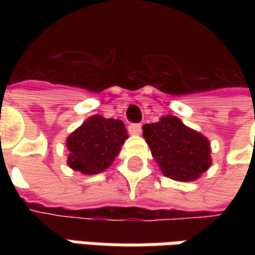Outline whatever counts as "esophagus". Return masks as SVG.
Here are the masks:
<instances>
[{
  "label": "esophagus",
  "mask_w": 255,
  "mask_h": 255,
  "mask_svg": "<svg viewBox=\"0 0 255 255\" xmlns=\"http://www.w3.org/2000/svg\"><path fill=\"white\" fill-rule=\"evenodd\" d=\"M128 130H129L130 134H140V132H142V125L140 123H130L128 126Z\"/></svg>",
  "instance_id": "obj_1"
}]
</instances>
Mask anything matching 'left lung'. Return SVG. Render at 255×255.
<instances>
[{
  "label": "left lung",
  "mask_w": 255,
  "mask_h": 255,
  "mask_svg": "<svg viewBox=\"0 0 255 255\" xmlns=\"http://www.w3.org/2000/svg\"><path fill=\"white\" fill-rule=\"evenodd\" d=\"M143 137L150 146L163 174L173 180H196L210 167V143L184 126L176 116L143 126Z\"/></svg>",
  "instance_id": "8db88e82"
}]
</instances>
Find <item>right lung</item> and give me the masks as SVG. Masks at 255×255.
Returning <instances> with one entry per match:
<instances>
[{
    "label": "right lung",
    "instance_id": "add662e5",
    "mask_svg": "<svg viewBox=\"0 0 255 255\" xmlns=\"http://www.w3.org/2000/svg\"><path fill=\"white\" fill-rule=\"evenodd\" d=\"M126 139L122 121L95 115L68 137V164L84 174L101 173L111 166Z\"/></svg>",
    "mask_w": 255,
    "mask_h": 255
}]
</instances>
